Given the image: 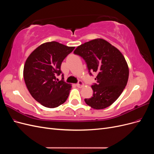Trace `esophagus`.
<instances>
[{
  "mask_svg": "<svg viewBox=\"0 0 154 154\" xmlns=\"http://www.w3.org/2000/svg\"><path fill=\"white\" fill-rule=\"evenodd\" d=\"M76 86H77L78 87H79V88H81V87H83V83L82 82L80 81V82H79L77 83V84H76Z\"/></svg>",
  "mask_w": 154,
  "mask_h": 154,
  "instance_id": "34e87169",
  "label": "esophagus"
}]
</instances>
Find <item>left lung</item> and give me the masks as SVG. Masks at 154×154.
Wrapping results in <instances>:
<instances>
[{
	"mask_svg": "<svg viewBox=\"0 0 154 154\" xmlns=\"http://www.w3.org/2000/svg\"><path fill=\"white\" fill-rule=\"evenodd\" d=\"M74 53L85 60L88 72H96L97 83L92 85L93 95L85 99L94 109H103L117 100L128 79L129 69L122 53L108 42L97 38L87 42L74 50Z\"/></svg>",
	"mask_w": 154,
	"mask_h": 154,
	"instance_id": "1",
	"label": "left lung"
}]
</instances>
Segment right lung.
<instances>
[{
	"mask_svg": "<svg viewBox=\"0 0 154 154\" xmlns=\"http://www.w3.org/2000/svg\"><path fill=\"white\" fill-rule=\"evenodd\" d=\"M75 48L57 42L42 44L27 58L24 67L26 87L32 97L48 108H55L67 99L71 85L57 76L62 74L61 64Z\"/></svg>",
	"mask_w": 154,
	"mask_h": 154,
	"instance_id": "1",
	"label": "right lung"
}]
</instances>
